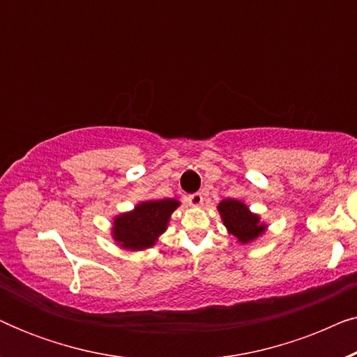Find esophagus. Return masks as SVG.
<instances>
[{
  "mask_svg": "<svg viewBox=\"0 0 357 357\" xmlns=\"http://www.w3.org/2000/svg\"><path fill=\"white\" fill-rule=\"evenodd\" d=\"M188 203L192 206H202L203 204V195L202 193H193L188 197Z\"/></svg>",
  "mask_w": 357,
  "mask_h": 357,
  "instance_id": "obj_1",
  "label": "esophagus"
}]
</instances>
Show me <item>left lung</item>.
I'll return each instance as SVG.
<instances>
[{"label":"left lung","mask_w":357,"mask_h":357,"mask_svg":"<svg viewBox=\"0 0 357 357\" xmlns=\"http://www.w3.org/2000/svg\"><path fill=\"white\" fill-rule=\"evenodd\" d=\"M216 208L229 236L242 245L255 242L268 231V224L261 221L260 214L253 213L248 204L241 199L226 198Z\"/></svg>","instance_id":"obj_1"}]
</instances>
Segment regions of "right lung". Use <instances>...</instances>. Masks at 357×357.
Listing matches in <instances>:
<instances>
[{"instance_id": "right-lung-1", "label": "right lung", "mask_w": 357, "mask_h": 357, "mask_svg": "<svg viewBox=\"0 0 357 357\" xmlns=\"http://www.w3.org/2000/svg\"><path fill=\"white\" fill-rule=\"evenodd\" d=\"M178 206L180 202L175 198L144 199L130 211L114 216L110 236L123 250H148L167 231L170 216Z\"/></svg>"}]
</instances>
